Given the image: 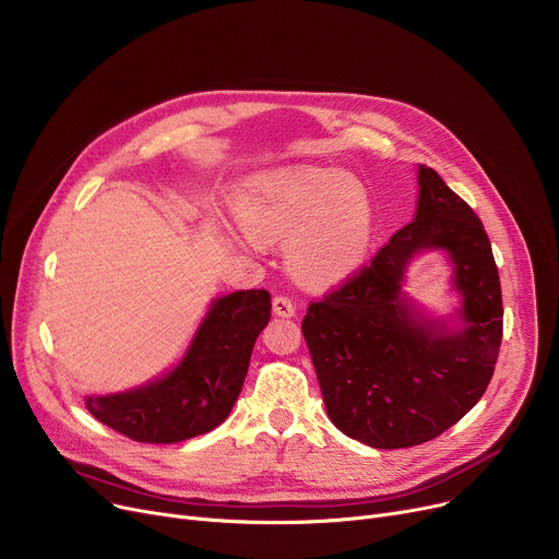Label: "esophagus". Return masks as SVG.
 Segmentation results:
<instances>
[{
    "mask_svg": "<svg viewBox=\"0 0 559 559\" xmlns=\"http://www.w3.org/2000/svg\"><path fill=\"white\" fill-rule=\"evenodd\" d=\"M274 314H278V317H295L297 314V306H295V301H292L289 297H276L274 299Z\"/></svg>",
    "mask_w": 559,
    "mask_h": 559,
    "instance_id": "1",
    "label": "esophagus"
}]
</instances>
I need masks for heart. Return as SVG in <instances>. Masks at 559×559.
<instances>
[{
  "label": "heart",
  "mask_w": 559,
  "mask_h": 559,
  "mask_svg": "<svg viewBox=\"0 0 559 559\" xmlns=\"http://www.w3.org/2000/svg\"><path fill=\"white\" fill-rule=\"evenodd\" d=\"M240 224L255 242H289V270L312 285L358 270L373 240L367 188L335 169L299 167L255 183L240 203Z\"/></svg>",
  "instance_id": "obj_1"
}]
</instances>
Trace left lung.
<instances>
[{
  "mask_svg": "<svg viewBox=\"0 0 559 559\" xmlns=\"http://www.w3.org/2000/svg\"><path fill=\"white\" fill-rule=\"evenodd\" d=\"M417 217L310 301L301 331L331 421L373 449L430 442L485 394L503 340V297L483 222L432 167H419ZM447 248L465 304L460 334L417 322L400 301L406 260Z\"/></svg>",
  "mask_w": 559,
  "mask_h": 559,
  "instance_id": "obj_1",
  "label": "left lung"
}]
</instances>
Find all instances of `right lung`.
Masks as SVG:
<instances>
[{"mask_svg": "<svg viewBox=\"0 0 559 559\" xmlns=\"http://www.w3.org/2000/svg\"><path fill=\"white\" fill-rule=\"evenodd\" d=\"M272 317L267 289H238L213 304L183 362L156 383L87 396L91 415L142 444H174L217 428L238 401L251 350Z\"/></svg>", "mask_w": 559, "mask_h": 559, "instance_id": "right-lung-1", "label": "right lung"}]
</instances>
